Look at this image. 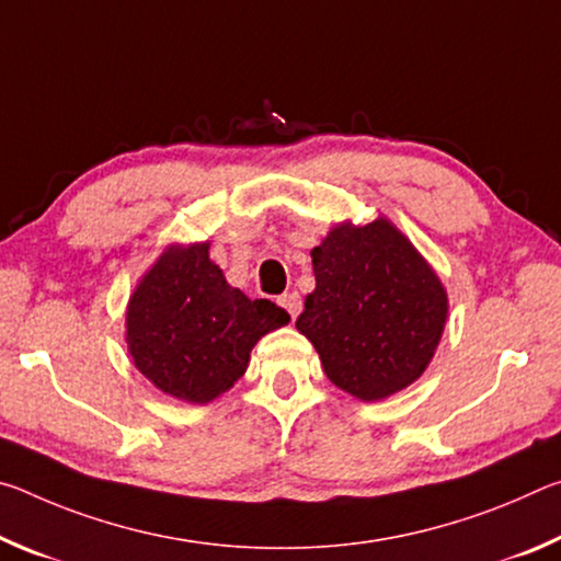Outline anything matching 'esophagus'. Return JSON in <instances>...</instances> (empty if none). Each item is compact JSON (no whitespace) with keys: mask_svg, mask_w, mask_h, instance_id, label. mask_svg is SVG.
I'll use <instances>...</instances> for the list:
<instances>
[{"mask_svg":"<svg viewBox=\"0 0 561 561\" xmlns=\"http://www.w3.org/2000/svg\"><path fill=\"white\" fill-rule=\"evenodd\" d=\"M279 304L284 309H287V314L291 317V319H297L299 317V311H301V297L297 291H287V294H282L279 297Z\"/></svg>","mask_w":561,"mask_h":561,"instance_id":"1","label":"esophagus"}]
</instances>
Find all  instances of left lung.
Listing matches in <instances>:
<instances>
[{
  "label": "left lung",
  "mask_w": 561,
  "mask_h": 561,
  "mask_svg": "<svg viewBox=\"0 0 561 561\" xmlns=\"http://www.w3.org/2000/svg\"><path fill=\"white\" fill-rule=\"evenodd\" d=\"M311 262L317 289L297 329L319 351L329 381L360 401L411 386L431 364L448 317L428 262L383 217L334 227Z\"/></svg>",
  "instance_id": "left-lung-1"
}]
</instances>
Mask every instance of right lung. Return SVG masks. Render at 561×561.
I'll return each instance as SVG.
<instances>
[{
  "label": "right lung",
  "instance_id": "add662e5",
  "mask_svg": "<svg viewBox=\"0 0 561 561\" xmlns=\"http://www.w3.org/2000/svg\"><path fill=\"white\" fill-rule=\"evenodd\" d=\"M210 244L170 247L128 301V351L150 383L180 401L207 403L247 371L250 351L289 314L247 299L210 262Z\"/></svg>",
  "mask_w": 561,
  "mask_h": 561
}]
</instances>
